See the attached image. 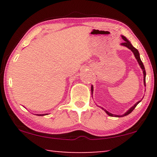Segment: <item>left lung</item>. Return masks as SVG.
<instances>
[{"mask_svg":"<svg viewBox=\"0 0 157 157\" xmlns=\"http://www.w3.org/2000/svg\"><path fill=\"white\" fill-rule=\"evenodd\" d=\"M121 38H123V40H124V43H122V44H121V46H126V48H128V49H130L131 51H132L133 53H134V56L135 58H136V61H138L139 63V65L140 66V67L141 69H142L143 71V74H144V85L145 86H146V71H145V68H144V64L142 63V61H141V60L140 59V56H139V53L138 50H137L136 48H135L134 46H132V44H131V42L128 40L127 38H126L125 36H121ZM91 94H93V91H94V87H93V85H91ZM142 100V99H141ZM141 101H139L138 102H136V104H135L134 106L131 107V108L128 109V110L126 111V112L125 113H124L123 115H115V114H113V113H111L110 112H109L108 111H106V109H104V108H101L103 110H104L105 112H106L107 114H108L109 116H110V117H125V116H127L128 114H129L130 113H132V111L134 110V109H135V107H136L137 105H138L139 103H140Z\"/></svg>","mask_w":157,"mask_h":157,"instance_id":"obj_1","label":"left lung"}]
</instances>
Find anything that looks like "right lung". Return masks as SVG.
<instances>
[{"mask_svg":"<svg viewBox=\"0 0 157 157\" xmlns=\"http://www.w3.org/2000/svg\"><path fill=\"white\" fill-rule=\"evenodd\" d=\"M48 113H44V114H36V115H38V116H45V115H48Z\"/></svg>","mask_w":157,"mask_h":157,"instance_id":"obj_1","label":"right lung"}]
</instances>
